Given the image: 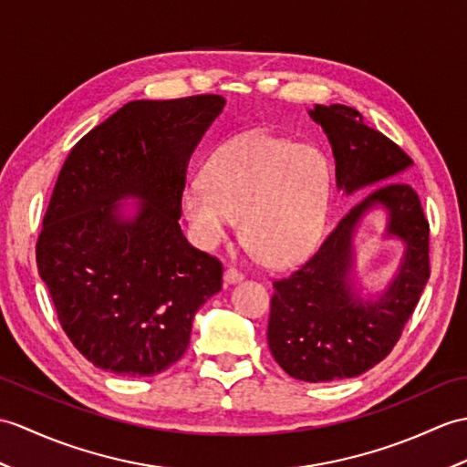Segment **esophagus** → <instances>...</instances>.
<instances>
[{"instance_id":"34e87169","label":"esophagus","mask_w":467,"mask_h":467,"mask_svg":"<svg viewBox=\"0 0 467 467\" xmlns=\"http://www.w3.org/2000/svg\"><path fill=\"white\" fill-rule=\"evenodd\" d=\"M244 276H243V273L241 270H236V268H233V266H229L224 270V283L226 285H234V283H241Z\"/></svg>"}]
</instances>
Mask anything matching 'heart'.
Masks as SVG:
<instances>
[{
  "label": "heart",
  "instance_id": "1",
  "mask_svg": "<svg viewBox=\"0 0 467 467\" xmlns=\"http://www.w3.org/2000/svg\"><path fill=\"white\" fill-rule=\"evenodd\" d=\"M332 202L328 161L266 131L238 135L213 153L204 182L181 194L194 243L213 248L244 216V234L268 265L306 258L327 229Z\"/></svg>",
  "mask_w": 467,
  "mask_h": 467
}]
</instances>
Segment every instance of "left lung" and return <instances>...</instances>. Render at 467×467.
<instances>
[{
	"label": "left lung",
	"mask_w": 467,
	"mask_h": 467,
	"mask_svg": "<svg viewBox=\"0 0 467 467\" xmlns=\"http://www.w3.org/2000/svg\"><path fill=\"white\" fill-rule=\"evenodd\" d=\"M310 117L328 135L336 184L346 194L378 184L350 209L295 273L273 283L268 348L283 370L305 382L360 376L392 352L430 278V224L418 192L402 179L411 159L346 105H314ZM374 203L389 211V234L407 244L393 285L376 303L353 292L351 238Z\"/></svg>",
	"instance_id": "left-lung-1"
}]
</instances>
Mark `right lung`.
<instances>
[{
  "mask_svg": "<svg viewBox=\"0 0 467 467\" xmlns=\"http://www.w3.org/2000/svg\"><path fill=\"white\" fill-rule=\"evenodd\" d=\"M224 97L131 101L65 159L37 238V270L65 334L93 366L155 376L184 354L197 310L223 286L219 258L184 238L192 150ZM144 201L133 220L112 202Z\"/></svg>",
  "mask_w": 467,
  "mask_h": 467,
  "instance_id": "obj_1",
  "label": "right lung"
}]
</instances>
